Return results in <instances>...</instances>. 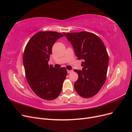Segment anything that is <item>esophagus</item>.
<instances>
[{"label": "esophagus", "instance_id": "esophagus-1", "mask_svg": "<svg viewBox=\"0 0 132 132\" xmlns=\"http://www.w3.org/2000/svg\"><path fill=\"white\" fill-rule=\"evenodd\" d=\"M73 71V70H67V72H68V73H71Z\"/></svg>", "mask_w": 132, "mask_h": 132}]
</instances>
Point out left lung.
Segmentation results:
<instances>
[{
  "mask_svg": "<svg viewBox=\"0 0 132 132\" xmlns=\"http://www.w3.org/2000/svg\"><path fill=\"white\" fill-rule=\"evenodd\" d=\"M72 45L76 56L83 59L82 70L74 69L78 79L74 88L81 97L94 96L106 81L109 55L104 43L96 35L86 31L63 33Z\"/></svg>",
  "mask_w": 132,
  "mask_h": 132,
  "instance_id": "1",
  "label": "left lung"
}]
</instances>
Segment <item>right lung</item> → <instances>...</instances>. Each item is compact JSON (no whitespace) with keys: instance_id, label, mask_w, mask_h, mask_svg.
Segmentation results:
<instances>
[{"instance_id":"obj_1","label":"right lung","mask_w":132,"mask_h":132,"mask_svg":"<svg viewBox=\"0 0 132 132\" xmlns=\"http://www.w3.org/2000/svg\"><path fill=\"white\" fill-rule=\"evenodd\" d=\"M62 34L39 31L32 37L23 55L26 78L34 93L40 98L53 100L61 94L67 74L64 67L55 68L48 65L52 46Z\"/></svg>"}]
</instances>
